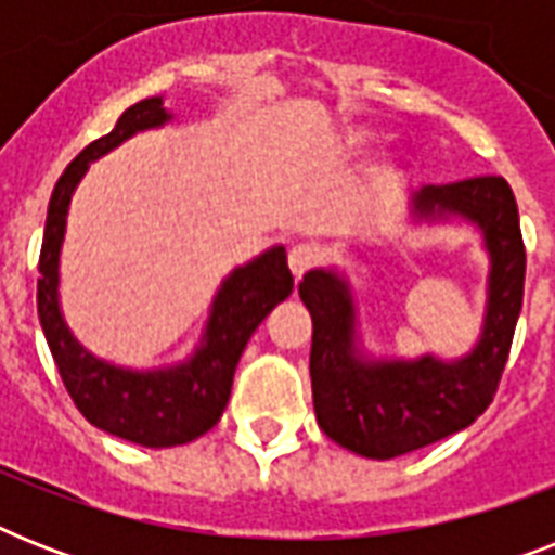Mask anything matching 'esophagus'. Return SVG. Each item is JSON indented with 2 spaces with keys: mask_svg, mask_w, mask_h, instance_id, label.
Instances as JSON below:
<instances>
[{
  "mask_svg": "<svg viewBox=\"0 0 555 555\" xmlns=\"http://www.w3.org/2000/svg\"><path fill=\"white\" fill-rule=\"evenodd\" d=\"M317 261H320V250H317L313 244H296V247H291V253H287V264H291V273H294L296 279H302Z\"/></svg>",
  "mask_w": 555,
  "mask_h": 555,
  "instance_id": "esophagus-1",
  "label": "esophagus"
}]
</instances>
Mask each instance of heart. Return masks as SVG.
I'll return each instance as SVG.
<instances>
[{
    "instance_id": "obj_1",
    "label": "heart",
    "mask_w": 555,
    "mask_h": 555,
    "mask_svg": "<svg viewBox=\"0 0 555 555\" xmlns=\"http://www.w3.org/2000/svg\"><path fill=\"white\" fill-rule=\"evenodd\" d=\"M339 146L348 152H360L369 146V132H363V129H348V132L339 134Z\"/></svg>"
}]
</instances>
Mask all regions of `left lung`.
Instances as JSON below:
<instances>
[{
  "label": "left lung",
  "mask_w": 555,
  "mask_h": 555,
  "mask_svg": "<svg viewBox=\"0 0 555 555\" xmlns=\"http://www.w3.org/2000/svg\"><path fill=\"white\" fill-rule=\"evenodd\" d=\"M412 224L464 221L490 259L483 325L464 357H374L360 339L354 287L337 268L308 270L299 299L313 320L311 386L320 429L363 457L405 455L466 429L492 403L525 299V242L516 195L499 176L421 186L405 198Z\"/></svg>",
  "instance_id": "obj_1"
}]
</instances>
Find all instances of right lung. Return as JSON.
Returning a JSON list of instances; mask_svg holds the SVG:
<instances>
[{
	"label": "right lung",
	"mask_w": 555,
	"mask_h": 555,
	"mask_svg": "<svg viewBox=\"0 0 555 555\" xmlns=\"http://www.w3.org/2000/svg\"><path fill=\"white\" fill-rule=\"evenodd\" d=\"M169 120L172 112L164 106V98L141 100L117 117L112 132L89 143L65 167L48 201L37 279L39 325L74 405L91 426L150 449L190 443L221 421L247 339L294 291L282 244L259 253L247 264H238L227 273L212 296L207 325L195 351L184 363L164 369H126L108 363L74 337L60 308V253L74 190L94 160L138 132L160 129Z\"/></svg>",
	"instance_id": "1"
}]
</instances>
